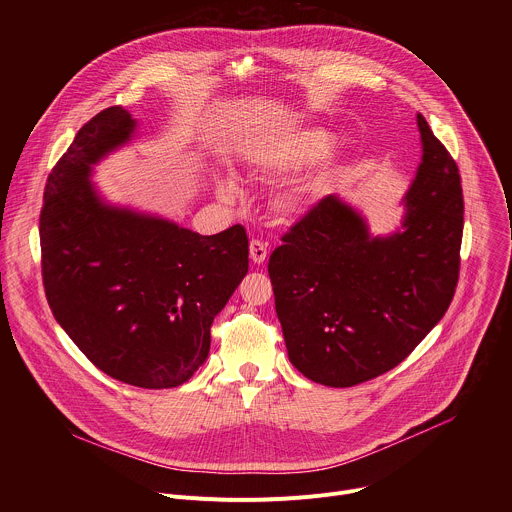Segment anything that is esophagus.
<instances>
[{"label":"esophagus","instance_id":"1","mask_svg":"<svg viewBox=\"0 0 512 512\" xmlns=\"http://www.w3.org/2000/svg\"><path fill=\"white\" fill-rule=\"evenodd\" d=\"M249 255H251L253 263H263L267 259V245L259 239H253L249 245Z\"/></svg>","mask_w":512,"mask_h":512}]
</instances>
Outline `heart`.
I'll return each mask as SVG.
<instances>
[{
    "mask_svg": "<svg viewBox=\"0 0 512 512\" xmlns=\"http://www.w3.org/2000/svg\"><path fill=\"white\" fill-rule=\"evenodd\" d=\"M332 143V137L322 129H306L296 135L259 143L249 152L247 166L259 178H277L294 172L318 158H322ZM334 178L330 164H320L306 176L289 182L277 192L273 208L281 218H294L304 214L328 188ZM218 194L223 198H235L239 188L233 178L218 180Z\"/></svg>",
    "mask_w": 512,
    "mask_h": 512,
    "instance_id": "b5f03b06",
    "label": "heart"
}]
</instances>
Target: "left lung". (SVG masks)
<instances>
[{"mask_svg": "<svg viewBox=\"0 0 512 512\" xmlns=\"http://www.w3.org/2000/svg\"><path fill=\"white\" fill-rule=\"evenodd\" d=\"M423 156L403 229L373 237L338 196L314 204L269 257L289 360L314 383L354 387L403 362L452 304L460 275V170L417 113Z\"/></svg>", "mask_w": 512, "mask_h": 512, "instance_id": "left-lung-1", "label": "left lung"}]
</instances>
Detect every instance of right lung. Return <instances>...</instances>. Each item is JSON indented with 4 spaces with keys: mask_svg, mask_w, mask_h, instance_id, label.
I'll return each instance as SVG.
<instances>
[{
    "mask_svg": "<svg viewBox=\"0 0 512 512\" xmlns=\"http://www.w3.org/2000/svg\"><path fill=\"white\" fill-rule=\"evenodd\" d=\"M135 121L109 107L52 168L40 212L48 306L105 375L141 389L186 383L210 350V326L249 269L241 225L202 237L164 218L107 206L91 166L127 143Z\"/></svg>",
    "mask_w": 512,
    "mask_h": 512,
    "instance_id": "1",
    "label": "right lung"
}]
</instances>
